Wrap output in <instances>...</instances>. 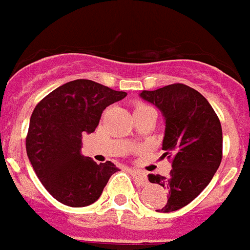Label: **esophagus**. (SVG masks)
<instances>
[{"label":"esophagus","instance_id":"obj_1","mask_svg":"<svg viewBox=\"0 0 250 250\" xmlns=\"http://www.w3.org/2000/svg\"><path fill=\"white\" fill-rule=\"evenodd\" d=\"M131 173L132 175L136 178V180H137L138 183L142 184V186L147 184V178H146V174H145L144 171L137 170V169H131Z\"/></svg>","mask_w":250,"mask_h":250}]
</instances>
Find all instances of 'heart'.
I'll use <instances>...</instances> for the list:
<instances>
[{
	"mask_svg": "<svg viewBox=\"0 0 250 250\" xmlns=\"http://www.w3.org/2000/svg\"><path fill=\"white\" fill-rule=\"evenodd\" d=\"M148 108H150V106L145 105V104H137V105H136L135 112H137V110H144V109H148Z\"/></svg>",
	"mask_w": 250,
	"mask_h": 250,
	"instance_id": "heart-1",
	"label": "heart"
}]
</instances>
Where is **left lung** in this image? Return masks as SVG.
Here are the masks:
<instances>
[{
	"label": "left lung",
	"instance_id": "left-lung-1",
	"mask_svg": "<svg viewBox=\"0 0 250 250\" xmlns=\"http://www.w3.org/2000/svg\"><path fill=\"white\" fill-rule=\"evenodd\" d=\"M140 98L154 104L165 121L163 150L171 159L170 175L148 174L151 183L169 192L160 212H171L192 202L219 169L222 159V129L212 106L197 90L173 83L144 90Z\"/></svg>",
	"mask_w": 250,
	"mask_h": 250
}]
</instances>
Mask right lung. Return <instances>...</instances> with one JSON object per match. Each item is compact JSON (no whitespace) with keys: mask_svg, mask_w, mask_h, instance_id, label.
Segmentation results:
<instances>
[{"mask_svg":"<svg viewBox=\"0 0 250 250\" xmlns=\"http://www.w3.org/2000/svg\"><path fill=\"white\" fill-rule=\"evenodd\" d=\"M127 96L91 80H73L38 103L30 117L26 154L45 189L66 206H89L119 169L81 154L83 136L93 133L103 110Z\"/></svg>","mask_w":250,"mask_h":250,"instance_id":"obj_1","label":"right lung"}]
</instances>
